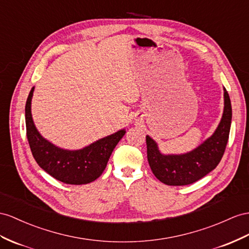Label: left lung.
Returning a JSON list of instances; mask_svg holds the SVG:
<instances>
[{
	"instance_id": "1",
	"label": "left lung",
	"mask_w": 249,
	"mask_h": 249,
	"mask_svg": "<svg viewBox=\"0 0 249 249\" xmlns=\"http://www.w3.org/2000/svg\"><path fill=\"white\" fill-rule=\"evenodd\" d=\"M224 90V110L214 132L197 147L185 154L165 155L158 143L146 136L147 159L152 173L166 185L183 186L193 184L213 170L224 155L231 125V103Z\"/></svg>"
}]
</instances>
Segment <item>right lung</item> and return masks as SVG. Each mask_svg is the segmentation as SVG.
Instances as JSON below:
<instances>
[{"label": "right lung", "instance_id": "right-lung-1", "mask_svg": "<svg viewBox=\"0 0 249 249\" xmlns=\"http://www.w3.org/2000/svg\"><path fill=\"white\" fill-rule=\"evenodd\" d=\"M35 87L31 88L25 106L27 139L31 152L39 166L54 179L66 184H88L103 173L108 160L126 130L121 129L85 147L75 150L64 149L44 138L34 123L31 100Z\"/></svg>", "mask_w": 249, "mask_h": 249}]
</instances>
